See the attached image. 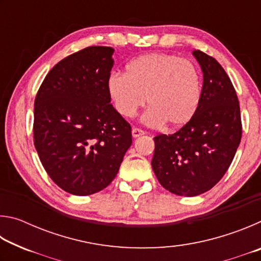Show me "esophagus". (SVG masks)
<instances>
[{
    "instance_id": "obj_1",
    "label": "esophagus",
    "mask_w": 261,
    "mask_h": 261,
    "mask_svg": "<svg viewBox=\"0 0 261 261\" xmlns=\"http://www.w3.org/2000/svg\"><path fill=\"white\" fill-rule=\"evenodd\" d=\"M144 134H145L144 130L139 129V127H134V129H132V137H134V138H137V137L143 136Z\"/></svg>"
}]
</instances>
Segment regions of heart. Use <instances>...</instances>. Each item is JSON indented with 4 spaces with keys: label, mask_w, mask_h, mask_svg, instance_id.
<instances>
[{
    "label": "heart",
    "mask_w": 261,
    "mask_h": 261,
    "mask_svg": "<svg viewBox=\"0 0 261 261\" xmlns=\"http://www.w3.org/2000/svg\"><path fill=\"white\" fill-rule=\"evenodd\" d=\"M108 91L122 116L134 117L147 100L148 125L183 126L192 120L201 99V79L191 61L177 55L152 53L126 65L125 73L108 78Z\"/></svg>",
    "instance_id": "obj_1"
}]
</instances>
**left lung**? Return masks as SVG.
Returning a JSON list of instances; mask_svg holds the SVG:
<instances>
[{
  "label": "left lung",
  "mask_w": 261,
  "mask_h": 261,
  "mask_svg": "<svg viewBox=\"0 0 261 261\" xmlns=\"http://www.w3.org/2000/svg\"><path fill=\"white\" fill-rule=\"evenodd\" d=\"M204 83L192 120L173 135L154 137L152 168L163 188L177 196L208 191L226 174L241 143L240 102L230 78L214 57L201 50Z\"/></svg>",
  "instance_id": "obj_1"
}]
</instances>
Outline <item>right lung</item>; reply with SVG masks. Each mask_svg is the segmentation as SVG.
Here are the masks:
<instances>
[{
    "label": "right lung",
    "instance_id": "obj_1",
    "mask_svg": "<svg viewBox=\"0 0 261 261\" xmlns=\"http://www.w3.org/2000/svg\"><path fill=\"white\" fill-rule=\"evenodd\" d=\"M112 47L91 46L55 64L34 100L33 139L56 185L76 196L99 192L117 175L131 125L110 103Z\"/></svg>",
    "mask_w": 261,
    "mask_h": 261
}]
</instances>
